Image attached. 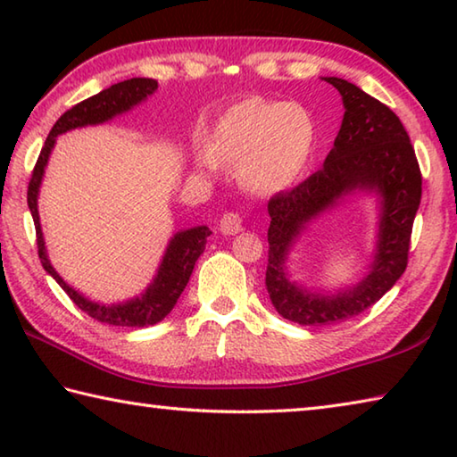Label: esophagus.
I'll return each instance as SVG.
<instances>
[{
    "label": "esophagus",
    "instance_id": "34e87169",
    "mask_svg": "<svg viewBox=\"0 0 457 457\" xmlns=\"http://www.w3.org/2000/svg\"><path fill=\"white\" fill-rule=\"evenodd\" d=\"M220 229L226 236L239 234V231L244 229V215H242V212H228V213H223V218L220 221Z\"/></svg>",
    "mask_w": 457,
    "mask_h": 457
}]
</instances>
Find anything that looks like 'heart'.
Listing matches in <instances>:
<instances>
[{
	"label": "heart",
	"instance_id": "obj_1",
	"mask_svg": "<svg viewBox=\"0 0 457 457\" xmlns=\"http://www.w3.org/2000/svg\"><path fill=\"white\" fill-rule=\"evenodd\" d=\"M312 120L303 108L280 100L250 98L223 114L210 137V154L199 165L213 169V159L237 167L239 181L256 193H276L298 179L311 159Z\"/></svg>",
	"mask_w": 457,
	"mask_h": 457
}]
</instances>
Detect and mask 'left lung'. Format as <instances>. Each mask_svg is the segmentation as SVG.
<instances>
[{
  "instance_id": "8db88e82",
  "label": "left lung",
  "mask_w": 457,
  "mask_h": 457,
  "mask_svg": "<svg viewBox=\"0 0 457 457\" xmlns=\"http://www.w3.org/2000/svg\"><path fill=\"white\" fill-rule=\"evenodd\" d=\"M343 96L345 119L324 165L308 179L268 201L266 288L286 320L303 327L337 324L365 312L405 272L415 213L421 201V169L395 112L343 79H324ZM384 195L378 260L370 276L337 297L298 291L283 274V260L303 223L353 188Z\"/></svg>"
}]
</instances>
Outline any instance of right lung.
Returning <instances> with one entry per match:
<instances>
[{"mask_svg":"<svg viewBox=\"0 0 457 457\" xmlns=\"http://www.w3.org/2000/svg\"><path fill=\"white\" fill-rule=\"evenodd\" d=\"M157 87L159 82L153 79H130V80H122L119 84H112L111 88H104L103 92H98V95L82 100L79 104H74L71 111L62 114V117L56 120V125L52 127L50 135L46 138V143L40 151V157L36 161V167L28 185V205L34 218L37 256H40L44 270L60 284V288L71 296L72 303L79 306L82 312H87L90 319H95L103 324H112V327H138V328L151 327V324H157L163 320L165 316L173 311V306L177 304L181 292L189 282L193 266H195L197 258L205 250L207 237L212 236L210 228L201 226L187 231H179V234L171 239V244H169L167 253L163 258V264L159 268L157 278H154V282L146 288V292L141 298L130 300L127 304H114V306L95 304L84 296H80L76 290H72L71 286H68L56 274V270L50 266L48 256H46L44 252L40 218H37V189H40L44 167L48 163L50 151L58 135L76 127L98 125V122L112 119L114 114L129 111L130 106H135L137 103H141V100L153 95Z\"/></svg>","mask_w":457,"mask_h":457,"instance_id":"obj_1","label":"right lung"}]
</instances>
